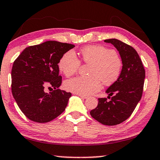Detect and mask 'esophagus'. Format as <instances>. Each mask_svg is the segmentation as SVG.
I'll return each instance as SVG.
<instances>
[{"mask_svg": "<svg viewBox=\"0 0 160 160\" xmlns=\"http://www.w3.org/2000/svg\"><path fill=\"white\" fill-rule=\"evenodd\" d=\"M77 95H78L79 97H80L81 98H82V99H87L88 98V96H85V95H82V94H78Z\"/></svg>", "mask_w": 160, "mask_h": 160, "instance_id": "obj_1", "label": "esophagus"}]
</instances>
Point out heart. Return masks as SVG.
Segmentation results:
<instances>
[{"mask_svg": "<svg viewBox=\"0 0 160 160\" xmlns=\"http://www.w3.org/2000/svg\"><path fill=\"white\" fill-rule=\"evenodd\" d=\"M82 61L92 63L90 76H78L66 80L64 87L72 92L90 95L102 88V81L106 85H112L118 79L122 70V61L113 50L104 46H89L81 50ZM81 61L73 51L65 53L58 62L59 70L70 77L77 72Z\"/></svg>", "mask_w": 160, "mask_h": 160, "instance_id": "obj_1", "label": "heart"}]
</instances>
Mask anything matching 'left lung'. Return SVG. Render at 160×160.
Masks as SVG:
<instances>
[{
  "mask_svg": "<svg viewBox=\"0 0 160 160\" xmlns=\"http://www.w3.org/2000/svg\"><path fill=\"white\" fill-rule=\"evenodd\" d=\"M119 51L122 59V70L118 79L107 89V98H99L90 115L98 122L115 126L128 119L141 99L145 70L138 53L131 46L116 39L104 40ZM112 97L111 98L110 96Z\"/></svg>",
  "mask_w": 160,
  "mask_h": 160,
  "instance_id": "8db88e82",
  "label": "left lung"
}]
</instances>
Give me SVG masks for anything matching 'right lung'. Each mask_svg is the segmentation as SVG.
<instances>
[{
    "label": "right lung",
    "instance_id": "add662e5",
    "mask_svg": "<svg viewBox=\"0 0 160 160\" xmlns=\"http://www.w3.org/2000/svg\"><path fill=\"white\" fill-rule=\"evenodd\" d=\"M73 44L48 41L27 47L15 59L11 71L12 96L29 120L47 123L63 113L71 93L59 90L58 62ZM54 90L49 93L47 88Z\"/></svg>",
    "mask_w": 160,
    "mask_h": 160
}]
</instances>
